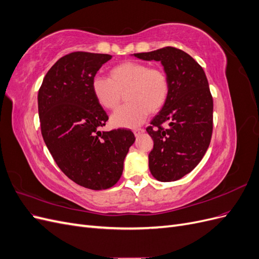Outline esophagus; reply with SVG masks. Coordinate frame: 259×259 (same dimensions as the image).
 Listing matches in <instances>:
<instances>
[{
    "instance_id": "1",
    "label": "esophagus",
    "mask_w": 259,
    "mask_h": 259,
    "mask_svg": "<svg viewBox=\"0 0 259 259\" xmlns=\"http://www.w3.org/2000/svg\"><path fill=\"white\" fill-rule=\"evenodd\" d=\"M133 132H134L135 136H138V135H140V134H143V133L145 132V130H144V128H135Z\"/></svg>"
}]
</instances>
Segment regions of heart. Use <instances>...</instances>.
I'll use <instances>...</instances> for the list:
<instances>
[{
  "instance_id": "1",
  "label": "heart",
  "mask_w": 259,
  "mask_h": 259,
  "mask_svg": "<svg viewBox=\"0 0 259 259\" xmlns=\"http://www.w3.org/2000/svg\"><path fill=\"white\" fill-rule=\"evenodd\" d=\"M109 79L94 77L92 91L97 103L115 111L126 96L127 105L111 117L115 127H135L149 113H156L165 106L169 95V79L161 67L145 62L123 61L109 69Z\"/></svg>"
}]
</instances>
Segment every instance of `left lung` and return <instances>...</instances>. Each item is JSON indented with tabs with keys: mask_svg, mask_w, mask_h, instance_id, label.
I'll list each match as a JSON object with an SVG mask.
<instances>
[{
	"mask_svg": "<svg viewBox=\"0 0 259 259\" xmlns=\"http://www.w3.org/2000/svg\"><path fill=\"white\" fill-rule=\"evenodd\" d=\"M134 55L161 61L168 75V99L146 130L153 139L151 174L160 182H174L198 165L210 143L213 97L206 75L189 54L171 46Z\"/></svg>",
	"mask_w": 259,
	"mask_h": 259,
	"instance_id": "left-lung-1",
	"label": "left lung"
}]
</instances>
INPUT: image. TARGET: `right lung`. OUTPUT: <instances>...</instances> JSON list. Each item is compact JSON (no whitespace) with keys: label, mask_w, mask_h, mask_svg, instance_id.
Returning <instances> with one entry per match:
<instances>
[{"label":"right lung","mask_w":259,"mask_h":259,"mask_svg":"<svg viewBox=\"0 0 259 259\" xmlns=\"http://www.w3.org/2000/svg\"><path fill=\"white\" fill-rule=\"evenodd\" d=\"M111 55L74 52L58 59L37 95L42 136L64 174L92 190L108 189L122 175L135 136L130 130L100 132L108 115L94 96L92 82Z\"/></svg>","instance_id":"1"}]
</instances>
